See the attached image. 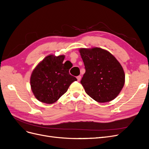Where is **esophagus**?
Here are the masks:
<instances>
[{"label": "esophagus", "instance_id": "esophagus-1", "mask_svg": "<svg viewBox=\"0 0 149 149\" xmlns=\"http://www.w3.org/2000/svg\"><path fill=\"white\" fill-rule=\"evenodd\" d=\"M77 81H80V80H81V76L80 75H79L77 77Z\"/></svg>", "mask_w": 149, "mask_h": 149}]
</instances>
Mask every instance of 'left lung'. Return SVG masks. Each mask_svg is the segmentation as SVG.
<instances>
[{"label": "left lung", "instance_id": "8db88e82", "mask_svg": "<svg viewBox=\"0 0 149 149\" xmlns=\"http://www.w3.org/2000/svg\"><path fill=\"white\" fill-rule=\"evenodd\" d=\"M86 70L80 83L86 94L99 103L114 99L125 83V74L111 54L99 47L79 50Z\"/></svg>", "mask_w": 149, "mask_h": 149}]
</instances>
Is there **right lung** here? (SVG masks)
<instances>
[{
	"label": "right lung",
	"mask_w": 149,
	"mask_h": 149,
	"mask_svg": "<svg viewBox=\"0 0 149 149\" xmlns=\"http://www.w3.org/2000/svg\"><path fill=\"white\" fill-rule=\"evenodd\" d=\"M64 55H50L39 63L32 72L30 85L35 97L52 104L66 93L70 84L77 79L70 75L69 69L63 63Z\"/></svg>",
	"instance_id": "obj_1"
}]
</instances>
